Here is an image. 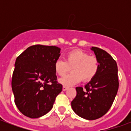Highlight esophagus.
Returning a JSON list of instances; mask_svg holds the SVG:
<instances>
[{
  "mask_svg": "<svg viewBox=\"0 0 131 131\" xmlns=\"http://www.w3.org/2000/svg\"><path fill=\"white\" fill-rule=\"evenodd\" d=\"M67 88H68V87H67V86H64H64H63V87H62L63 91H67Z\"/></svg>",
  "mask_w": 131,
  "mask_h": 131,
  "instance_id": "obj_1",
  "label": "esophagus"
}]
</instances>
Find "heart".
Here are the masks:
<instances>
[{
    "label": "heart",
    "mask_w": 131,
    "mask_h": 131,
    "mask_svg": "<svg viewBox=\"0 0 131 131\" xmlns=\"http://www.w3.org/2000/svg\"><path fill=\"white\" fill-rule=\"evenodd\" d=\"M70 68L72 72L59 79L64 86L77 84L81 79L85 82L93 79L98 71L99 62L96 57L89 56L81 50H74L67 54L65 61L59 59L54 64V71L59 76H64Z\"/></svg>",
    "instance_id": "b5f03b06"
}]
</instances>
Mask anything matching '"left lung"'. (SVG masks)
<instances>
[{"mask_svg": "<svg viewBox=\"0 0 131 131\" xmlns=\"http://www.w3.org/2000/svg\"><path fill=\"white\" fill-rule=\"evenodd\" d=\"M99 62L95 77L85 85L77 87V96L71 102L72 110L87 120H95L104 116L112 107L118 89V67L108 52L92 47Z\"/></svg>", "mask_w": 131, "mask_h": 131, "instance_id": "1", "label": "left lung"}]
</instances>
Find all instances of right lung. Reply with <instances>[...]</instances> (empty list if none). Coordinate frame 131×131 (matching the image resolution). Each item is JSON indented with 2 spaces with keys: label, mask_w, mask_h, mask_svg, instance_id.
<instances>
[{
  "label": "right lung",
  "mask_w": 131,
  "mask_h": 131,
  "mask_svg": "<svg viewBox=\"0 0 131 131\" xmlns=\"http://www.w3.org/2000/svg\"><path fill=\"white\" fill-rule=\"evenodd\" d=\"M60 50L57 46L35 45L16 59L12 90L16 106L27 117L39 118L49 112L62 90L54 69Z\"/></svg>",
  "instance_id": "right-lung-1"
}]
</instances>
